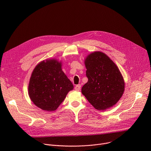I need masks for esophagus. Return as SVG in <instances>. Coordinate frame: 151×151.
Segmentation results:
<instances>
[{
  "label": "esophagus",
  "mask_w": 151,
  "mask_h": 151,
  "mask_svg": "<svg viewBox=\"0 0 151 151\" xmlns=\"http://www.w3.org/2000/svg\"><path fill=\"white\" fill-rule=\"evenodd\" d=\"M75 89L76 91H80V89H81V85H80V84H78V85H76V86H75Z\"/></svg>",
  "instance_id": "1"
}]
</instances>
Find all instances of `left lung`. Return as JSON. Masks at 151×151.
Returning <instances> with one entry per match:
<instances>
[{"instance_id":"obj_1","label":"left lung","mask_w":151,"mask_h":151,"mask_svg":"<svg viewBox=\"0 0 151 151\" xmlns=\"http://www.w3.org/2000/svg\"><path fill=\"white\" fill-rule=\"evenodd\" d=\"M88 81L81 92L97 110L114 106L122 96L125 83L118 67L105 53L96 51L84 60Z\"/></svg>"}]
</instances>
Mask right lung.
Instances as JSON below:
<instances>
[{
  "label": "right lung",
  "instance_id": "add662e5",
  "mask_svg": "<svg viewBox=\"0 0 151 151\" xmlns=\"http://www.w3.org/2000/svg\"><path fill=\"white\" fill-rule=\"evenodd\" d=\"M73 85L56 59L41 62L35 67L28 86L29 96L34 104L46 111L56 109Z\"/></svg>",
  "mask_w": 151,
  "mask_h": 151
}]
</instances>
